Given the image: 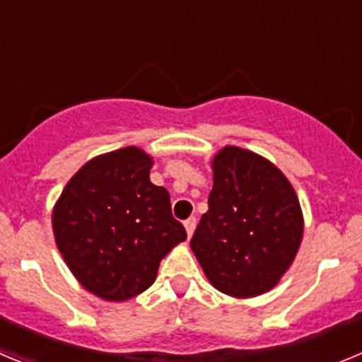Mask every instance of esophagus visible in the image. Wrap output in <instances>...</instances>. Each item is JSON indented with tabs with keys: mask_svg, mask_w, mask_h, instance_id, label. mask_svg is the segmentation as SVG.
I'll use <instances>...</instances> for the list:
<instances>
[{
	"mask_svg": "<svg viewBox=\"0 0 362 362\" xmlns=\"http://www.w3.org/2000/svg\"><path fill=\"white\" fill-rule=\"evenodd\" d=\"M196 217H188L187 221H185V228H187V233L188 238H192V233H194V230H196Z\"/></svg>",
	"mask_w": 362,
	"mask_h": 362,
	"instance_id": "esophagus-1",
	"label": "esophagus"
}]
</instances>
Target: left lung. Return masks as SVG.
Instances as JSON below:
<instances>
[{
  "label": "left lung",
  "instance_id": "8db88e82",
  "mask_svg": "<svg viewBox=\"0 0 362 362\" xmlns=\"http://www.w3.org/2000/svg\"><path fill=\"white\" fill-rule=\"evenodd\" d=\"M212 166L209 212L194 232L192 250L219 292H268L299 250V199L279 168L254 152L225 146Z\"/></svg>",
  "mask_w": 362,
  "mask_h": 362
}]
</instances>
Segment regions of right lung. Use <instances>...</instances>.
<instances>
[{
  "instance_id": "1",
  "label": "right lung",
  "mask_w": 362,
  "mask_h": 362,
  "mask_svg": "<svg viewBox=\"0 0 362 362\" xmlns=\"http://www.w3.org/2000/svg\"><path fill=\"white\" fill-rule=\"evenodd\" d=\"M152 159L136 146L86 163L54 206L57 248L88 292L124 300L145 292L187 230L166 188L150 183Z\"/></svg>"
}]
</instances>
